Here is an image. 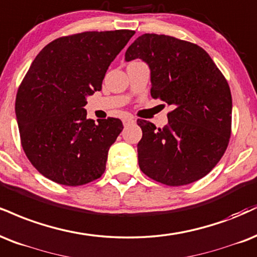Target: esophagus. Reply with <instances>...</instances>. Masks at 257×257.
<instances>
[{
    "mask_svg": "<svg viewBox=\"0 0 257 257\" xmlns=\"http://www.w3.org/2000/svg\"><path fill=\"white\" fill-rule=\"evenodd\" d=\"M133 123H135L134 117L128 116V117H124V118H123V125H124V126L129 125V124H133Z\"/></svg>",
    "mask_w": 257,
    "mask_h": 257,
    "instance_id": "esophagus-1",
    "label": "esophagus"
}]
</instances>
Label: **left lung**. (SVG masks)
Instances as JSON below:
<instances>
[{"label": "left lung", "instance_id": "left-lung-1", "mask_svg": "<svg viewBox=\"0 0 257 257\" xmlns=\"http://www.w3.org/2000/svg\"><path fill=\"white\" fill-rule=\"evenodd\" d=\"M137 58L150 67L151 95L174 109L163 128L138 119L141 171L172 187L205 177L225 153L231 135L227 81L202 48L174 37L140 36L125 51L126 62Z\"/></svg>", "mask_w": 257, "mask_h": 257}]
</instances>
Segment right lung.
<instances>
[{"label":"right lung","mask_w":257,"mask_h":257,"mask_svg":"<svg viewBox=\"0 0 257 257\" xmlns=\"http://www.w3.org/2000/svg\"><path fill=\"white\" fill-rule=\"evenodd\" d=\"M134 31L62 37L37 55L18 89L15 113L21 145L32 165L63 185H82L104 174L122 120L87 118L88 95L100 91L111 62Z\"/></svg>","instance_id":"add662e5"}]
</instances>
